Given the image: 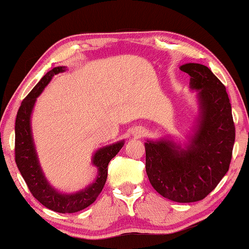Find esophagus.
<instances>
[{
	"label": "esophagus",
	"instance_id": "esophagus-1",
	"mask_svg": "<svg viewBox=\"0 0 249 249\" xmlns=\"http://www.w3.org/2000/svg\"><path fill=\"white\" fill-rule=\"evenodd\" d=\"M142 135H144V129L141 128V127H136L133 130V136L136 137V138H140L142 137Z\"/></svg>",
	"mask_w": 249,
	"mask_h": 249
}]
</instances>
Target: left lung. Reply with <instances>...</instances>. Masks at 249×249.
<instances>
[{"label": "left lung", "instance_id": "left-lung-1", "mask_svg": "<svg viewBox=\"0 0 249 249\" xmlns=\"http://www.w3.org/2000/svg\"><path fill=\"white\" fill-rule=\"evenodd\" d=\"M181 71L199 91L201 121L188 149L169 141L147 142L146 172L150 184L166 199L190 203L203 200L229 171L235 125L225 86L208 67L185 64Z\"/></svg>", "mask_w": 249, "mask_h": 249}]
</instances>
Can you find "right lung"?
I'll return each mask as SVG.
<instances>
[{
	"instance_id": "obj_1",
	"label": "right lung",
	"mask_w": 249,
	"mask_h": 249,
	"mask_svg": "<svg viewBox=\"0 0 249 249\" xmlns=\"http://www.w3.org/2000/svg\"><path fill=\"white\" fill-rule=\"evenodd\" d=\"M65 71L64 67H56L46 73L28 95L22 101L15 121V161L29 191L41 204L58 213H74L88 208L96 200L107 178V166L124 142H120L96 151L93 163L99 168V176L93 184L75 195H61L46 181L40 170L33 144L31 132V114L36 98L47 86L54 74Z\"/></svg>"
}]
</instances>
